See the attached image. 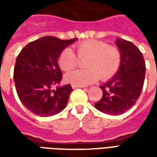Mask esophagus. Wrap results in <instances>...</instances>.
Masks as SVG:
<instances>
[{"label": "esophagus", "mask_w": 157, "mask_h": 157, "mask_svg": "<svg viewBox=\"0 0 157 157\" xmlns=\"http://www.w3.org/2000/svg\"><path fill=\"white\" fill-rule=\"evenodd\" d=\"M71 87L73 89H75V88H79V87H83V86H75V85H72Z\"/></svg>", "instance_id": "esophagus-1"}]
</instances>
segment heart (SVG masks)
I'll return each instance as SVG.
<instances>
[{
    "label": "heart",
    "instance_id": "1",
    "mask_svg": "<svg viewBox=\"0 0 157 157\" xmlns=\"http://www.w3.org/2000/svg\"><path fill=\"white\" fill-rule=\"evenodd\" d=\"M77 55L71 48H65L58 58L59 67L69 71L77 66L79 59L88 58L86 70H76L67 73L65 81L71 85L85 86L98 81L109 80L118 72L121 56L118 48L98 40H86L77 45Z\"/></svg>",
    "mask_w": 157,
    "mask_h": 157
}]
</instances>
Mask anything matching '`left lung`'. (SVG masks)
<instances>
[{
    "label": "left lung",
    "instance_id": "left-lung-1",
    "mask_svg": "<svg viewBox=\"0 0 157 157\" xmlns=\"http://www.w3.org/2000/svg\"><path fill=\"white\" fill-rule=\"evenodd\" d=\"M121 56L118 72L109 79L102 90V98L94 104L100 112L111 115L125 113L135 105L141 93L145 75L142 53L133 43L118 38L115 41Z\"/></svg>",
    "mask_w": 157,
    "mask_h": 157
}]
</instances>
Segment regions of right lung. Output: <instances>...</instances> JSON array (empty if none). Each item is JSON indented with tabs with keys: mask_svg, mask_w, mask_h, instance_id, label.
<instances>
[{
	"mask_svg": "<svg viewBox=\"0 0 157 157\" xmlns=\"http://www.w3.org/2000/svg\"><path fill=\"white\" fill-rule=\"evenodd\" d=\"M76 40L46 36L28 44L17 55L13 73L16 89L20 101L33 113L49 117L66 107L73 89L70 84L59 86L62 72L58 58Z\"/></svg>",
	"mask_w": 157,
	"mask_h": 157,
	"instance_id": "1",
	"label": "right lung"
}]
</instances>
